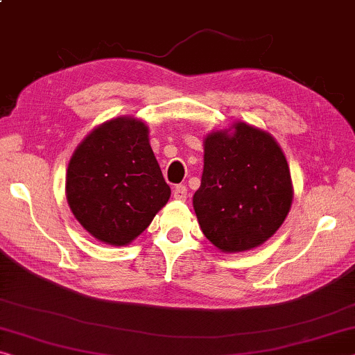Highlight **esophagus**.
Here are the masks:
<instances>
[{
  "mask_svg": "<svg viewBox=\"0 0 355 355\" xmlns=\"http://www.w3.org/2000/svg\"><path fill=\"white\" fill-rule=\"evenodd\" d=\"M173 195H174V198H176V200L185 201V200H187V187H185V185H182V184L176 185V187H174V190H173Z\"/></svg>",
  "mask_w": 355,
  "mask_h": 355,
  "instance_id": "esophagus-1",
  "label": "esophagus"
}]
</instances>
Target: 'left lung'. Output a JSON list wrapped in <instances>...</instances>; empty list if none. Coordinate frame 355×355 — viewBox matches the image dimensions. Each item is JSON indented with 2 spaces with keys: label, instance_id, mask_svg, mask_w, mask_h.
I'll use <instances>...</instances> for the list:
<instances>
[{
  "label": "left lung",
  "instance_id": "1",
  "mask_svg": "<svg viewBox=\"0 0 355 355\" xmlns=\"http://www.w3.org/2000/svg\"><path fill=\"white\" fill-rule=\"evenodd\" d=\"M205 139L201 185L193 208L205 236L223 252L260 246L292 205L291 171L268 133L239 122Z\"/></svg>",
  "mask_w": 355,
  "mask_h": 355
}]
</instances>
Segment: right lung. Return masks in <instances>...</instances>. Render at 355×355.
Masks as SVG:
<instances>
[{"instance_id": "1", "label": "right lung", "mask_w": 355, "mask_h": 355, "mask_svg": "<svg viewBox=\"0 0 355 355\" xmlns=\"http://www.w3.org/2000/svg\"><path fill=\"white\" fill-rule=\"evenodd\" d=\"M147 127L132 117L95 128L71 157L69 208L92 236L125 246L143 233L171 189L150 149Z\"/></svg>"}]
</instances>
